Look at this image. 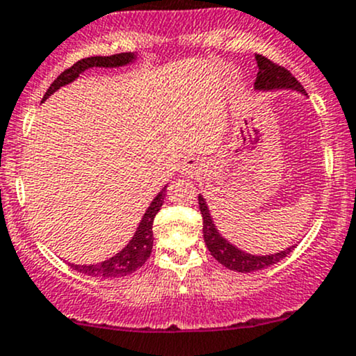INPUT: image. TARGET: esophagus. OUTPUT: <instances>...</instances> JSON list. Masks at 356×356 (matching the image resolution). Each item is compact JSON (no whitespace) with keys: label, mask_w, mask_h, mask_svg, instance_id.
Returning <instances> with one entry per match:
<instances>
[{"label":"esophagus","mask_w":356,"mask_h":356,"mask_svg":"<svg viewBox=\"0 0 356 356\" xmlns=\"http://www.w3.org/2000/svg\"><path fill=\"white\" fill-rule=\"evenodd\" d=\"M200 170H202V163H200L197 158H188L181 166V173L190 178H193L195 175H198Z\"/></svg>","instance_id":"34e87169"}]
</instances>
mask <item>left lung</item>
<instances>
[{"instance_id":"left-lung-1","label":"left lung","mask_w":356,"mask_h":356,"mask_svg":"<svg viewBox=\"0 0 356 356\" xmlns=\"http://www.w3.org/2000/svg\"><path fill=\"white\" fill-rule=\"evenodd\" d=\"M257 60V79H255L254 87L257 90H273V89H293L306 94L305 87L301 86V82H298V79L291 74L289 70L284 67L277 65L273 60L266 58L264 55H255ZM198 205H200V213L203 218V238H205L207 247H209L210 254L220 262L222 266H225L227 269L237 270V273H255V270H261L264 267L277 264L279 261L287 257L294 250V247L281 250L277 254L270 255H252L242 252L241 249H237L235 245H232L230 242H227L225 238L218 234V230L215 229V223L211 220V215L207 207L205 198L202 195H198Z\"/></svg>"}]
</instances>
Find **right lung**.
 Masks as SVG:
<instances>
[{
    "label": "right lung",
    "instance_id": "right-lung-1",
    "mask_svg": "<svg viewBox=\"0 0 356 356\" xmlns=\"http://www.w3.org/2000/svg\"><path fill=\"white\" fill-rule=\"evenodd\" d=\"M134 58V54H115L111 55V57H87L79 60L77 63H74L69 69L63 70L62 74L55 79L54 83L49 87V90L43 95V101H45L50 94H54L55 90L60 89V87L74 82L83 70L90 69V67H122L133 62ZM165 191L166 188H163L156 197H154L151 205L147 207L146 213L143 215V220L139 222V227L138 230H136L134 237L131 238V242L127 243L121 252L115 254L114 257L107 259V261L99 262V264H70L72 269L86 275H92V277H122V275H127L134 273V270H138L151 255V249H153V222L163 205Z\"/></svg>",
    "mask_w": 356,
    "mask_h": 356
}]
</instances>
